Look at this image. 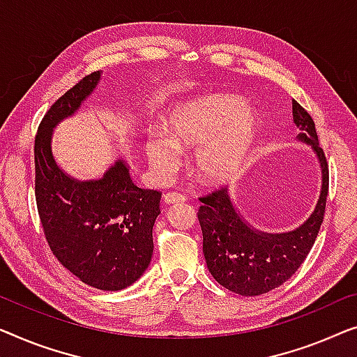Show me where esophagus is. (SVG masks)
Instances as JSON below:
<instances>
[{"label":"esophagus","mask_w":357,"mask_h":357,"mask_svg":"<svg viewBox=\"0 0 357 357\" xmlns=\"http://www.w3.org/2000/svg\"><path fill=\"white\" fill-rule=\"evenodd\" d=\"M185 200V195L179 194V192H168L165 195V204H179V202H184Z\"/></svg>","instance_id":"esophagus-1"}]
</instances>
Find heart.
<instances>
[{
	"mask_svg": "<svg viewBox=\"0 0 357 357\" xmlns=\"http://www.w3.org/2000/svg\"><path fill=\"white\" fill-rule=\"evenodd\" d=\"M257 132V118L239 97L212 93L174 108L167 119V137L150 134L145 155L153 172L172 178L181 153L192 152L194 168L207 183H227L238 173Z\"/></svg>",
	"mask_w": 357,
	"mask_h": 357,
	"instance_id": "heart-1",
	"label": "heart"
}]
</instances>
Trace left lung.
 <instances>
[{
    "mask_svg": "<svg viewBox=\"0 0 357 357\" xmlns=\"http://www.w3.org/2000/svg\"><path fill=\"white\" fill-rule=\"evenodd\" d=\"M293 121L299 139L312 145L322 167V190L314 213L291 233L268 234L249 227L231 204L225 185L199 197L197 218L204 236L208 272L225 288L241 296L268 293L296 273L317 239L328 195V162L319 145L314 119L293 100Z\"/></svg>",
    "mask_w": 357,
    "mask_h": 357,
    "instance_id": "8db88e82",
    "label": "left lung"
}]
</instances>
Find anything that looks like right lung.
<instances>
[{
	"label": "right lung",
	"instance_id": "add662e5",
	"mask_svg": "<svg viewBox=\"0 0 357 357\" xmlns=\"http://www.w3.org/2000/svg\"><path fill=\"white\" fill-rule=\"evenodd\" d=\"M98 79L100 73L82 77L45 113L33 145L35 200L54 257L85 284L119 291L152 260L162 192L137 188L121 160L102 179L80 183L58 168L50 144L56 123L76 112Z\"/></svg>",
	"mask_w": 357,
	"mask_h": 357
}]
</instances>
